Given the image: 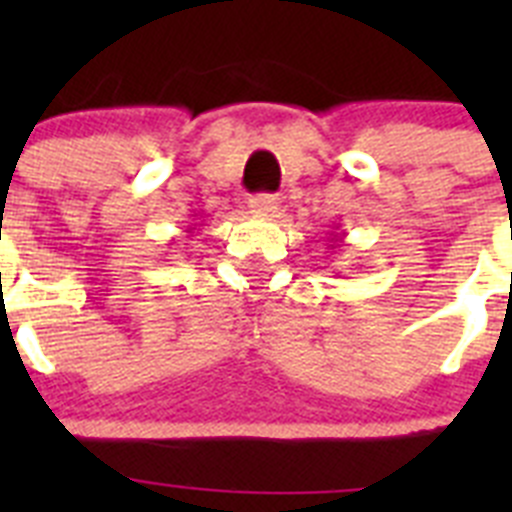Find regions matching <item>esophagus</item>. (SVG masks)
<instances>
[{
    "instance_id": "34e87169",
    "label": "esophagus",
    "mask_w": 512,
    "mask_h": 512,
    "mask_svg": "<svg viewBox=\"0 0 512 512\" xmlns=\"http://www.w3.org/2000/svg\"><path fill=\"white\" fill-rule=\"evenodd\" d=\"M248 210H251L253 215L269 217L279 210V202L274 194H256V197H251V200H248Z\"/></svg>"
}]
</instances>
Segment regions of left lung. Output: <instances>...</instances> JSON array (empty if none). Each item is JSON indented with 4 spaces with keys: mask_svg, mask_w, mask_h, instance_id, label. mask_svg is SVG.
<instances>
[{
    "mask_svg": "<svg viewBox=\"0 0 512 512\" xmlns=\"http://www.w3.org/2000/svg\"><path fill=\"white\" fill-rule=\"evenodd\" d=\"M341 238H343V235H341ZM328 243H330V246H336V243H338V235H333V233H330Z\"/></svg>",
    "mask_w": 512,
    "mask_h": 512,
    "instance_id": "8db88e82",
    "label": "left lung"
}]
</instances>
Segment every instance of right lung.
<instances>
[{"label":"right lung","mask_w":512,"mask_h":512,"mask_svg":"<svg viewBox=\"0 0 512 512\" xmlns=\"http://www.w3.org/2000/svg\"><path fill=\"white\" fill-rule=\"evenodd\" d=\"M194 225H197V223H194ZM184 233H189V235H194V233H197V228H192V225H189V228H187V230H184Z\"/></svg>","instance_id":"add662e5"}]
</instances>
